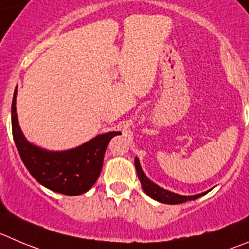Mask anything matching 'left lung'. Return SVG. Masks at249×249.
Returning a JSON list of instances; mask_svg holds the SVG:
<instances>
[{
	"instance_id": "left-lung-1",
	"label": "left lung",
	"mask_w": 249,
	"mask_h": 249,
	"mask_svg": "<svg viewBox=\"0 0 249 249\" xmlns=\"http://www.w3.org/2000/svg\"><path fill=\"white\" fill-rule=\"evenodd\" d=\"M135 167H136V172H138V177L139 179H140L141 185H142L146 194H147L148 196H151L152 199H155V200L160 201V203L171 204V205H174V204H182V203H185V201L195 200V199L200 198V196H203L204 194L208 193L205 192V193H201V194L192 195V196H185V195H179V194H176V193L168 192V190L160 188L159 185L152 183L147 177H146L138 159H135Z\"/></svg>"
}]
</instances>
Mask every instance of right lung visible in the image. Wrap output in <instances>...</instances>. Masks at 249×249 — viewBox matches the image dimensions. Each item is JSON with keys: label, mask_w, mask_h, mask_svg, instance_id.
<instances>
[{"label": "right lung", "mask_w": 249, "mask_h": 249, "mask_svg": "<svg viewBox=\"0 0 249 249\" xmlns=\"http://www.w3.org/2000/svg\"><path fill=\"white\" fill-rule=\"evenodd\" d=\"M16 96L12 101V134L19 156L29 173L53 192L65 195H80L97 182L103 166L104 153L111 138L120 132H107L69 151L50 152L25 140L18 125Z\"/></svg>", "instance_id": "obj_1"}]
</instances>
